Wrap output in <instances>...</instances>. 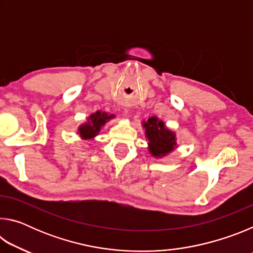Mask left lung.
<instances>
[{
	"label": "left lung",
	"mask_w": 253,
	"mask_h": 253,
	"mask_svg": "<svg viewBox=\"0 0 253 253\" xmlns=\"http://www.w3.org/2000/svg\"><path fill=\"white\" fill-rule=\"evenodd\" d=\"M144 127L149 142V152L153 156L162 157L173 151L176 145L175 134L165 127L164 123L158 121L156 117H152L148 118L147 122H144Z\"/></svg>",
	"instance_id": "1"
}]
</instances>
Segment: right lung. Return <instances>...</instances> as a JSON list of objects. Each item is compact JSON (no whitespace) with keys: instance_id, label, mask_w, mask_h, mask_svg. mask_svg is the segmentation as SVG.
<instances>
[{"instance_id":"1","label":"right lung","mask_w":253,"mask_h":253,"mask_svg":"<svg viewBox=\"0 0 253 253\" xmlns=\"http://www.w3.org/2000/svg\"><path fill=\"white\" fill-rule=\"evenodd\" d=\"M111 118H114V115L97 111V113L90 115L87 123L79 127L78 132L84 139H91L99 132L100 128L105 125L106 122H108Z\"/></svg>"}]
</instances>
